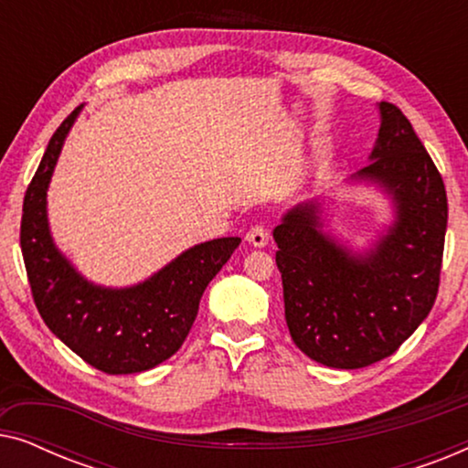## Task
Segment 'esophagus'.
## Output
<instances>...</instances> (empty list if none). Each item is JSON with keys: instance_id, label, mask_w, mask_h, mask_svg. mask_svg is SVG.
Masks as SVG:
<instances>
[{"instance_id": "obj_1", "label": "esophagus", "mask_w": 468, "mask_h": 468, "mask_svg": "<svg viewBox=\"0 0 468 468\" xmlns=\"http://www.w3.org/2000/svg\"><path fill=\"white\" fill-rule=\"evenodd\" d=\"M245 239H247L249 245H253V247H264V245H268V239H271V234H268V229H266L264 226H253V228L247 232Z\"/></svg>"}]
</instances>
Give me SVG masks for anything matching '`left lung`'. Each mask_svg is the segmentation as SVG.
Segmentation results:
<instances>
[{"mask_svg":"<svg viewBox=\"0 0 468 468\" xmlns=\"http://www.w3.org/2000/svg\"><path fill=\"white\" fill-rule=\"evenodd\" d=\"M370 164L357 178L396 202V223L373 251L351 255L319 232L317 202L274 228L285 322L298 349L332 368H364L418 330L439 293L447 194L437 165L399 106L381 101Z\"/></svg>","mask_w":468,"mask_h":468,"instance_id":"1","label":"left lung"}]
</instances>
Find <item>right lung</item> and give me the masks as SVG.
Segmentation results:
<instances>
[{
  "label": "right lung",
  "instance_id": "obj_1",
  "mask_svg": "<svg viewBox=\"0 0 468 468\" xmlns=\"http://www.w3.org/2000/svg\"><path fill=\"white\" fill-rule=\"evenodd\" d=\"M80 108L50 138L23 200L21 251L44 324L76 356L108 375L149 370L187 338L207 285L240 245L239 236L196 245L127 290L89 283L57 251L48 232L47 189L66 133Z\"/></svg>",
  "mask_w": 468,
  "mask_h": 468
}]
</instances>
